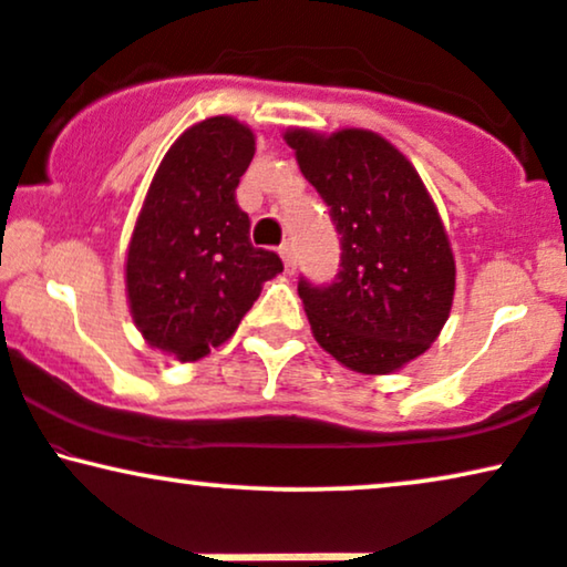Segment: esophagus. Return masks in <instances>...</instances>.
I'll return each instance as SVG.
<instances>
[{
  "mask_svg": "<svg viewBox=\"0 0 567 567\" xmlns=\"http://www.w3.org/2000/svg\"><path fill=\"white\" fill-rule=\"evenodd\" d=\"M278 255H281L286 274H293V270H297V252H293V245L286 241V245L278 247Z\"/></svg>",
  "mask_w": 567,
  "mask_h": 567,
  "instance_id": "obj_1",
  "label": "esophagus"
}]
</instances>
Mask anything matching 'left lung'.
Instances as JSON below:
<instances>
[{
	"instance_id": "8db88e82",
	"label": "left lung",
	"mask_w": 567,
	"mask_h": 567,
	"mask_svg": "<svg viewBox=\"0 0 567 567\" xmlns=\"http://www.w3.org/2000/svg\"><path fill=\"white\" fill-rule=\"evenodd\" d=\"M341 234L326 286L301 278L315 341L349 370L388 374L430 349L451 315L455 260L411 161L370 130L284 135Z\"/></svg>"
}]
</instances>
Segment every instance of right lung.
Here are the masks:
<instances>
[{"mask_svg":"<svg viewBox=\"0 0 567 567\" xmlns=\"http://www.w3.org/2000/svg\"><path fill=\"white\" fill-rule=\"evenodd\" d=\"M255 135L234 116L182 132L161 161L127 249L132 320L153 349L197 362L229 341L281 257L249 241L237 205Z\"/></svg>","mask_w":567,"mask_h":567,"instance_id":"add662e5","label":"right lung"}]
</instances>
